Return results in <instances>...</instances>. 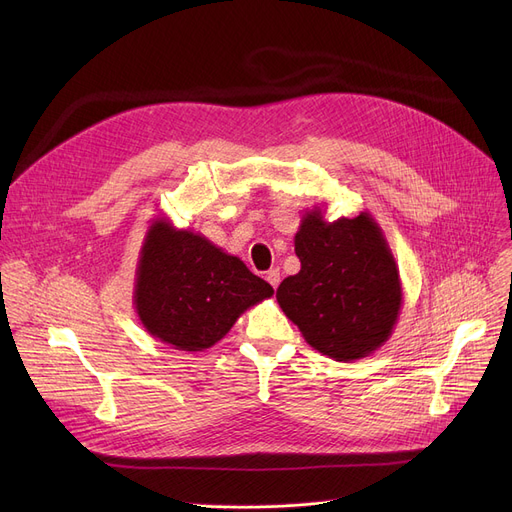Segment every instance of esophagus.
<instances>
[{"label": "esophagus", "mask_w": 512, "mask_h": 512, "mask_svg": "<svg viewBox=\"0 0 512 512\" xmlns=\"http://www.w3.org/2000/svg\"><path fill=\"white\" fill-rule=\"evenodd\" d=\"M265 280L270 282L274 288H278V284H280V270H278V267H274V270L267 272V274H265Z\"/></svg>", "instance_id": "obj_1"}]
</instances>
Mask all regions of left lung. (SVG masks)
<instances>
[{"label":"left lung","instance_id":"8db88e82","mask_svg":"<svg viewBox=\"0 0 512 512\" xmlns=\"http://www.w3.org/2000/svg\"><path fill=\"white\" fill-rule=\"evenodd\" d=\"M301 272L276 299L307 344L334 361H359L388 342L402 307V284L388 240L369 211L326 222L313 207L294 234Z\"/></svg>","mask_w":512,"mask_h":512}]
</instances>
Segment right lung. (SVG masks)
<instances>
[{"label": "right lung", "instance_id": "1", "mask_svg": "<svg viewBox=\"0 0 512 512\" xmlns=\"http://www.w3.org/2000/svg\"><path fill=\"white\" fill-rule=\"evenodd\" d=\"M274 288L193 230L157 218L137 261L134 309L143 328L178 351H205Z\"/></svg>", "mask_w": 512, "mask_h": 512}]
</instances>
